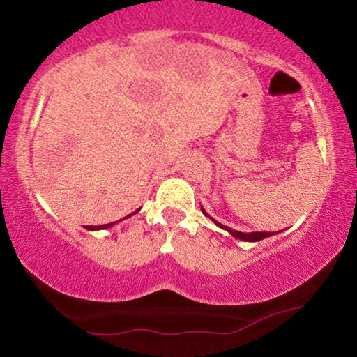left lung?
<instances>
[{
	"mask_svg": "<svg viewBox=\"0 0 357 357\" xmlns=\"http://www.w3.org/2000/svg\"><path fill=\"white\" fill-rule=\"evenodd\" d=\"M202 213H204L205 216H208L210 220L215 222V225L218 226V227H221V229H225V231H227L231 234L232 237H236V238H241V241H243V242H259V241H263V238H266V237H271V236H275V234L278 232H241V231H236V229H231L229 226H225V225H221V222H218L216 220H213V218L208 215V213H206L204 208H202Z\"/></svg>",
	"mask_w": 357,
	"mask_h": 357,
	"instance_id": "1",
	"label": "left lung"
}]
</instances>
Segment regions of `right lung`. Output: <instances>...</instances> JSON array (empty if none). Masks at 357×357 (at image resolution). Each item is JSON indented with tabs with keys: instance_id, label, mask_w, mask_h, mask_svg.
Here are the masks:
<instances>
[{
	"instance_id": "right-lung-1",
	"label": "right lung",
	"mask_w": 357,
	"mask_h": 357,
	"mask_svg": "<svg viewBox=\"0 0 357 357\" xmlns=\"http://www.w3.org/2000/svg\"><path fill=\"white\" fill-rule=\"evenodd\" d=\"M141 208H137L136 211H132L131 213V215H128V216H125L123 218V220H128V218H130V216H132V215H136V213L137 211H139ZM121 221V220H120ZM116 225V221L115 222H109V225H102V226H86V229L88 231H100V229H109V227H112V226H115Z\"/></svg>"
}]
</instances>
